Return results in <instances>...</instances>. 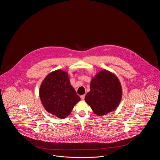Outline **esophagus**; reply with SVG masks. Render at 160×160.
<instances>
[{
  "mask_svg": "<svg viewBox=\"0 0 160 160\" xmlns=\"http://www.w3.org/2000/svg\"><path fill=\"white\" fill-rule=\"evenodd\" d=\"M84 97H85V95H82L80 96V98H81V99H82V100L84 99Z\"/></svg>",
  "mask_w": 160,
  "mask_h": 160,
  "instance_id": "34e87169",
  "label": "esophagus"
}]
</instances>
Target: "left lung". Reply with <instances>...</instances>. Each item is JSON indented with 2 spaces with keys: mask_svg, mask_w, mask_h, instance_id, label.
Instances as JSON below:
<instances>
[{
  "mask_svg": "<svg viewBox=\"0 0 160 160\" xmlns=\"http://www.w3.org/2000/svg\"><path fill=\"white\" fill-rule=\"evenodd\" d=\"M91 91L85 101L98 116L113 111L122 98V88L118 78L107 70H102L92 79Z\"/></svg>",
  "mask_w": 160,
  "mask_h": 160,
  "instance_id": "obj_1",
  "label": "left lung"
}]
</instances>
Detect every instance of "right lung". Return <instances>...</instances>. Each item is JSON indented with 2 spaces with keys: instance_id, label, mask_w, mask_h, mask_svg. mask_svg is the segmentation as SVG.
<instances>
[{
  "instance_id": "add662e5",
  "label": "right lung",
  "mask_w": 160,
  "mask_h": 160,
  "mask_svg": "<svg viewBox=\"0 0 160 160\" xmlns=\"http://www.w3.org/2000/svg\"><path fill=\"white\" fill-rule=\"evenodd\" d=\"M39 97L46 110L61 119L67 117L80 100L70 84L68 73L61 69L46 76L40 86Z\"/></svg>"
}]
</instances>
